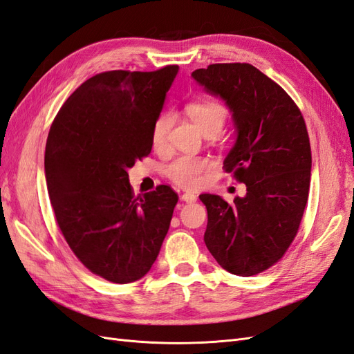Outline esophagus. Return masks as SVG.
Returning a JSON list of instances; mask_svg holds the SVG:
<instances>
[{"label":"esophagus","instance_id":"1","mask_svg":"<svg viewBox=\"0 0 354 354\" xmlns=\"http://www.w3.org/2000/svg\"><path fill=\"white\" fill-rule=\"evenodd\" d=\"M180 199L185 201V203H190V204H192V203H195V201L198 199V196L194 195V194H183V195L180 196Z\"/></svg>","mask_w":354,"mask_h":354}]
</instances>
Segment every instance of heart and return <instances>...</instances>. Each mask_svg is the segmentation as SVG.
Wrapping results in <instances>:
<instances>
[{
  "mask_svg": "<svg viewBox=\"0 0 354 354\" xmlns=\"http://www.w3.org/2000/svg\"><path fill=\"white\" fill-rule=\"evenodd\" d=\"M186 113L207 137H213L221 132L226 120L225 109L217 101L209 98L190 101L186 106ZM173 125L174 114L171 111H162L155 119L153 127H151V146L155 150H167L169 131ZM212 168V159L181 155L167 165L165 174L173 183L185 189H194L203 183L204 176Z\"/></svg>",
  "mask_w": 354,
  "mask_h": 354,
  "instance_id": "b5f03b06",
  "label": "heart"
}]
</instances>
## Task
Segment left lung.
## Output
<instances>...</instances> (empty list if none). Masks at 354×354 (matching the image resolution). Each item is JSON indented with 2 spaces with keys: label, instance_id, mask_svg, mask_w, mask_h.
<instances>
[{
  "label": "left lung",
  "instance_id": "1",
  "mask_svg": "<svg viewBox=\"0 0 354 354\" xmlns=\"http://www.w3.org/2000/svg\"><path fill=\"white\" fill-rule=\"evenodd\" d=\"M192 77L232 113L236 140L223 167L247 187L232 204L199 195L204 241L227 272L256 275L281 259L299 229L311 178L307 127L281 86L250 64H213Z\"/></svg>",
  "mask_w": 354,
  "mask_h": 354
}]
</instances>
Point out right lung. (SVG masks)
<instances>
[{
  "mask_svg": "<svg viewBox=\"0 0 354 354\" xmlns=\"http://www.w3.org/2000/svg\"><path fill=\"white\" fill-rule=\"evenodd\" d=\"M178 65L93 75L65 101L46 142L47 192L73 253L127 284L155 263L178 201L165 185L136 196L128 169L151 150V127Z\"/></svg>",
  "mask_w": 354,
  "mask_h": 354,
  "instance_id": "obj_1",
  "label": "right lung"
}]
</instances>
